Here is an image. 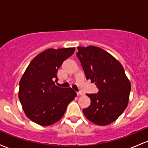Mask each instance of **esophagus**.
Wrapping results in <instances>:
<instances>
[{
    "instance_id": "esophagus-1",
    "label": "esophagus",
    "mask_w": 148,
    "mask_h": 148,
    "mask_svg": "<svg viewBox=\"0 0 148 148\" xmlns=\"http://www.w3.org/2000/svg\"><path fill=\"white\" fill-rule=\"evenodd\" d=\"M76 95H77V96H81V95H83V93L81 92H76Z\"/></svg>"
}]
</instances>
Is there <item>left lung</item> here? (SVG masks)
<instances>
[{"instance_id":"1","label":"left lung","mask_w":148,"mask_h":148,"mask_svg":"<svg viewBox=\"0 0 148 148\" xmlns=\"http://www.w3.org/2000/svg\"><path fill=\"white\" fill-rule=\"evenodd\" d=\"M76 53L86 79L95 83L99 91L87 94L90 106L83 109L85 116L96 125L114 122L128 104L131 84L122 64L103 49L93 46L79 47Z\"/></svg>"}]
</instances>
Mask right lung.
<instances>
[{"mask_svg":"<svg viewBox=\"0 0 148 148\" xmlns=\"http://www.w3.org/2000/svg\"><path fill=\"white\" fill-rule=\"evenodd\" d=\"M75 48L49 49L38 54L20 80L18 98L26 116L34 123L49 126L60 120L68 104L76 97L71 88L55 84L57 72Z\"/></svg>","mask_w":148,"mask_h":148,"instance_id":"obj_1","label":"right lung"}]
</instances>
